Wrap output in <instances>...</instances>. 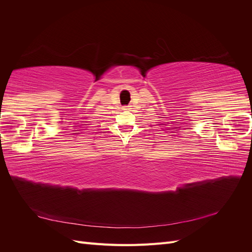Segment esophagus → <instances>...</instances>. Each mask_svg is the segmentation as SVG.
I'll return each instance as SVG.
<instances>
[{
    "instance_id": "34e87169",
    "label": "esophagus",
    "mask_w": 252,
    "mask_h": 252,
    "mask_svg": "<svg viewBox=\"0 0 252 252\" xmlns=\"http://www.w3.org/2000/svg\"><path fill=\"white\" fill-rule=\"evenodd\" d=\"M123 109H125V110H126V109H128V106H124Z\"/></svg>"
}]
</instances>
